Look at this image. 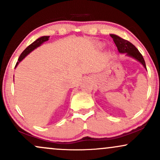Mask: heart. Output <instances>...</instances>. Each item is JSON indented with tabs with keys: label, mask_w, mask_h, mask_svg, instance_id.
Listing matches in <instances>:
<instances>
[{
	"label": "heart",
	"mask_w": 160,
	"mask_h": 160,
	"mask_svg": "<svg viewBox=\"0 0 160 160\" xmlns=\"http://www.w3.org/2000/svg\"><path fill=\"white\" fill-rule=\"evenodd\" d=\"M97 47H99V48H102V47H103V45H102V43H98V44H97Z\"/></svg>",
	"instance_id": "heart-1"
}]
</instances>
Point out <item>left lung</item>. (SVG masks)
I'll return each mask as SVG.
<instances>
[{"label": "left lung", "mask_w": 160, "mask_h": 160, "mask_svg": "<svg viewBox=\"0 0 160 160\" xmlns=\"http://www.w3.org/2000/svg\"><path fill=\"white\" fill-rule=\"evenodd\" d=\"M112 38H113V41H114L116 46H117V49H118L120 53H125L126 56L131 57L134 58L136 61L144 66V68L147 70L146 64H145L144 59L143 58L142 55L141 54L140 52L138 51L136 47L134 46L132 43L128 42V40L122 39L120 37L116 35V34H110Z\"/></svg>", "instance_id": "obj_1"}]
</instances>
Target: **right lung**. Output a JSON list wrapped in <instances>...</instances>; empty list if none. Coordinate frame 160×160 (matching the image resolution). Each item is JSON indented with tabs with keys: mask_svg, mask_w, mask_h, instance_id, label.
<instances>
[{
	"mask_svg": "<svg viewBox=\"0 0 160 160\" xmlns=\"http://www.w3.org/2000/svg\"><path fill=\"white\" fill-rule=\"evenodd\" d=\"M49 36L40 37V38H38V39H37L35 41L33 42L32 44L29 45L28 47L27 48L25 49L22 52V54L20 55L19 59H18L17 63H16V67L18 65H19V63L20 62L22 61L24 58H25V56H27L29 54V53H30L31 52H32L33 50H34V49H35L36 48H38V47H39L40 46H41L43 43H44V42L47 41V40H49Z\"/></svg>",
	"mask_w": 160,
	"mask_h": 160,
	"instance_id": "add662e5",
	"label": "right lung"
}]
</instances>
